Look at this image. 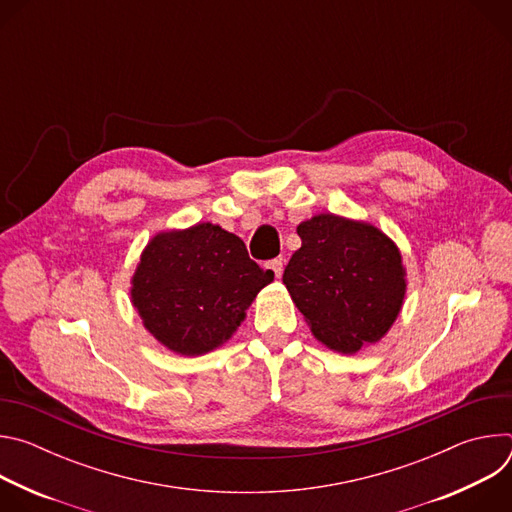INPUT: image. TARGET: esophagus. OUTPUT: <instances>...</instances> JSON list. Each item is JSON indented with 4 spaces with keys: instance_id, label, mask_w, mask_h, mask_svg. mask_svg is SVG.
Here are the masks:
<instances>
[{
    "instance_id": "34e87169",
    "label": "esophagus",
    "mask_w": 512,
    "mask_h": 512,
    "mask_svg": "<svg viewBox=\"0 0 512 512\" xmlns=\"http://www.w3.org/2000/svg\"><path fill=\"white\" fill-rule=\"evenodd\" d=\"M267 267L275 273V277H281V273H283V259H281V257L271 259V261L267 263Z\"/></svg>"
}]
</instances>
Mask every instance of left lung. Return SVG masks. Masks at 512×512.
<instances>
[{"mask_svg": "<svg viewBox=\"0 0 512 512\" xmlns=\"http://www.w3.org/2000/svg\"><path fill=\"white\" fill-rule=\"evenodd\" d=\"M298 235L302 247L291 255L283 283L314 336L344 354L381 340L405 296L395 243L367 223L334 214L310 218Z\"/></svg>", "mask_w": 512, "mask_h": 512, "instance_id": "1", "label": "left lung"}]
</instances>
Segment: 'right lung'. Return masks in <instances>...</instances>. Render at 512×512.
I'll return each instance as SVG.
<instances>
[{
	"instance_id": "right-lung-1",
	"label": "right lung",
	"mask_w": 512,
	"mask_h": 512,
	"mask_svg": "<svg viewBox=\"0 0 512 512\" xmlns=\"http://www.w3.org/2000/svg\"><path fill=\"white\" fill-rule=\"evenodd\" d=\"M273 281L245 243L202 223L145 247L131 298L143 326L178 354H204L233 336L259 289Z\"/></svg>"
}]
</instances>
